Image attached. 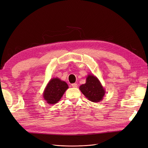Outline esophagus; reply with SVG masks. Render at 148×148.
<instances>
[{
	"label": "esophagus",
	"mask_w": 148,
	"mask_h": 148,
	"mask_svg": "<svg viewBox=\"0 0 148 148\" xmlns=\"http://www.w3.org/2000/svg\"><path fill=\"white\" fill-rule=\"evenodd\" d=\"M71 86L73 88H77V83H73V84H71Z\"/></svg>",
	"instance_id": "obj_1"
}]
</instances>
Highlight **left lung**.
<instances>
[{
  "label": "left lung",
  "mask_w": 148,
  "mask_h": 148,
  "mask_svg": "<svg viewBox=\"0 0 148 148\" xmlns=\"http://www.w3.org/2000/svg\"><path fill=\"white\" fill-rule=\"evenodd\" d=\"M82 94L92 102L98 103L103 100L106 94V90L96 76L88 74L86 83L79 87Z\"/></svg>",
  "instance_id": "left-lung-1"
}]
</instances>
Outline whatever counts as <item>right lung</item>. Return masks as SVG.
Returning a JSON list of instances; mask_svg holds the SVG:
<instances>
[{
  "label": "right lung",
  "mask_w": 148,
  "mask_h": 148,
  "mask_svg": "<svg viewBox=\"0 0 148 148\" xmlns=\"http://www.w3.org/2000/svg\"><path fill=\"white\" fill-rule=\"evenodd\" d=\"M68 84L60 79H51L43 92L44 99L49 104H55L61 99L65 92L68 89Z\"/></svg>",
  "instance_id": "right-lung-1"
}]
</instances>
